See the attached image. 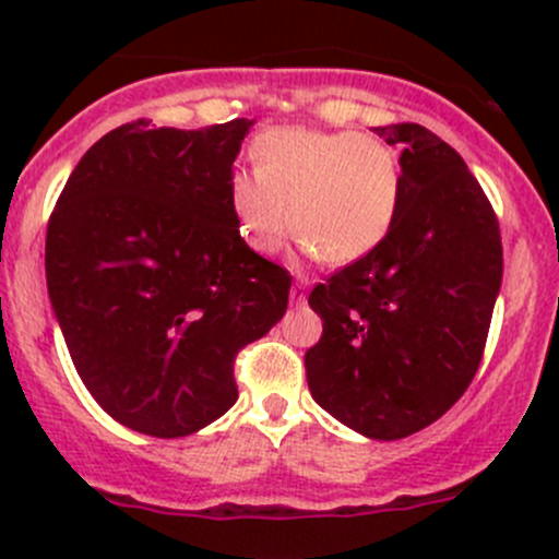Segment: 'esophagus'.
<instances>
[{
	"label": "esophagus",
	"instance_id": "1",
	"mask_svg": "<svg viewBox=\"0 0 559 559\" xmlns=\"http://www.w3.org/2000/svg\"><path fill=\"white\" fill-rule=\"evenodd\" d=\"M292 302H295V306H302V302H306V281H297V284L292 286Z\"/></svg>",
	"mask_w": 559,
	"mask_h": 559
}]
</instances>
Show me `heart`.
<instances>
[{
	"label": "heart",
	"mask_w": 559,
	"mask_h": 559,
	"mask_svg": "<svg viewBox=\"0 0 559 559\" xmlns=\"http://www.w3.org/2000/svg\"><path fill=\"white\" fill-rule=\"evenodd\" d=\"M253 170L229 183V205L253 251L273 253L289 229L326 264L368 257L386 240L403 202V167L381 140L357 132L267 129Z\"/></svg>",
	"instance_id": "b5f03b06"
}]
</instances>
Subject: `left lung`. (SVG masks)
Here are the masks:
<instances>
[{"mask_svg":"<svg viewBox=\"0 0 559 559\" xmlns=\"http://www.w3.org/2000/svg\"><path fill=\"white\" fill-rule=\"evenodd\" d=\"M403 145V202L376 251L316 284L313 400L376 441L441 419L481 365L503 281L500 224L462 156L419 123L373 129Z\"/></svg>","mask_w":559,"mask_h":559,"instance_id":"left-lung-1","label":"left lung"}]
</instances>
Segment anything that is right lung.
Listing matches in <instances>:
<instances>
[{
  "label": "right lung",
  "mask_w": 559,
  "mask_h": 559,
  "mask_svg": "<svg viewBox=\"0 0 559 559\" xmlns=\"http://www.w3.org/2000/svg\"><path fill=\"white\" fill-rule=\"evenodd\" d=\"M251 127L123 123L83 154L48 218L45 278L78 376L143 436L227 414L235 359L289 306V270L248 248L229 205Z\"/></svg>",
  "instance_id": "right-lung-1"
}]
</instances>
